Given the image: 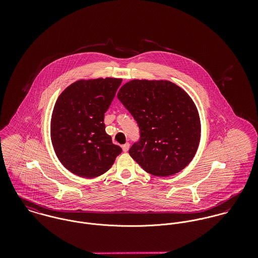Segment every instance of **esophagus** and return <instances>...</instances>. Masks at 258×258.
I'll use <instances>...</instances> for the list:
<instances>
[{"label": "esophagus", "mask_w": 258, "mask_h": 258, "mask_svg": "<svg viewBox=\"0 0 258 258\" xmlns=\"http://www.w3.org/2000/svg\"><path fill=\"white\" fill-rule=\"evenodd\" d=\"M129 148H130V144H129V143H126V144L122 145V150H123V152H127V151L129 150Z\"/></svg>", "instance_id": "34e87169"}]
</instances>
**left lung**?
Returning a JSON list of instances; mask_svg holds the SVG:
<instances>
[{"mask_svg": "<svg viewBox=\"0 0 258 258\" xmlns=\"http://www.w3.org/2000/svg\"><path fill=\"white\" fill-rule=\"evenodd\" d=\"M118 99L136 120L140 138L130 156L151 175L168 177L192 160L201 138V122L190 97L167 80H131Z\"/></svg>", "mask_w": 258, "mask_h": 258, "instance_id": "left-lung-1", "label": "left lung"}]
</instances>
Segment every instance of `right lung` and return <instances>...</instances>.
<instances>
[{"label":"right lung","instance_id":"obj_1","mask_svg":"<svg viewBox=\"0 0 258 258\" xmlns=\"http://www.w3.org/2000/svg\"><path fill=\"white\" fill-rule=\"evenodd\" d=\"M122 79L78 80L57 98L50 124L55 154L72 173L83 178L107 172L122 152L105 132L104 114Z\"/></svg>","mask_w":258,"mask_h":258}]
</instances>
